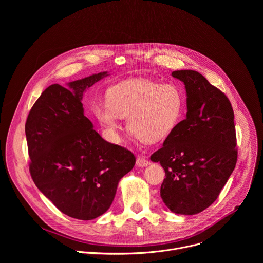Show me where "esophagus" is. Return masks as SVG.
<instances>
[{
	"label": "esophagus",
	"instance_id": "obj_1",
	"mask_svg": "<svg viewBox=\"0 0 263 263\" xmlns=\"http://www.w3.org/2000/svg\"><path fill=\"white\" fill-rule=\"evenodd\" d=\"M136 164H137L138 166H140V167H144V166H147V165L149 164V162H148V160L145 159L144 157L139 156V157L136 159Z\"/></svg>",
	"mask_w": 263,
	"mask_h": 263
}]
</instances>
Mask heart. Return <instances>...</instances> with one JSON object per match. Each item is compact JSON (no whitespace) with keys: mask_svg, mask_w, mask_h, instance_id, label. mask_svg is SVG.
Here are the masks:
<instances>
[{"mask_svg":"<svg viewBox=\"0 0 263 263\" xmlns=\"http://www.w3.org/2000/svg\"><path fill=\"white\" fill-rule=\"evenodd\" d=\"M183 105L180 89L145 79H134L111 87L106 104H96L92 114L112 140L119 138L121 119L130 132L144 142L165 138L179 122Z\"/></svg>","mask_w":263,"mask_h":263,"instance_id":"heart-1","label":"heart"}]
</instances>
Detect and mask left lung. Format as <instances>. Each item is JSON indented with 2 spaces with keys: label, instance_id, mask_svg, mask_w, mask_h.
<instances>
[{
  "label": "left lung",
  "instance_id": "left-lung-1",
  "mask_svg": "<svg viewBox=\"0 0 263 263\" xmlns=\"http://www.w3.org/2000/svg\"><path fill=\"white\" fill-rule=\"evenodd\" d=\"M185 84L186 119L176 125L151 160L164 168L160 196L167 208L193 215L219 196L237 161L232 105L221 90L196 70H175Z\"/></svg>",
  "mask_w": 263,
  "mask_h": 263
}]
</instances>
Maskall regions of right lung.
Wrapping results in <instances>:
<instances>
[{"label": "right lung", "mask_w": 263, "mask_h": 263, "mask_svg": "<svg viewBox=\"0 0 263 263\" xmlns=\"http://www.w3.org/2000/svg\"><path fill=\"white\" fill-rule=\"evenodd\" d=\"M107 72L49 86L25 125L29 171L35 185L64 214L93 219L114 202L121 178L135 164L124 146L104 140L83 114V92Z\"/></svg>", "instance_id": "right-lung-1"}]
</instances>
